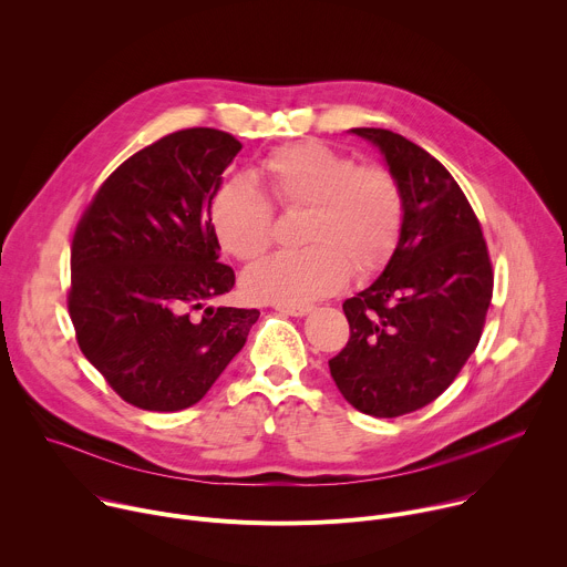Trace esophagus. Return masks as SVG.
Segmentation results:
<instances>
[{
    "instance_id": "1",
    "label": "esophagus",
    "mask_w": 567,
    "mask_h": 567,
    "mask_svg": "<svg viewBox=\"0 0 567 567\" xmlns=\"http://www.w3.org/2000/svg\"><path fill=\"white\" fill-rule=\"evenodd\" d=\"M278 311L287 313V316H305L309 313L313 307L311 305H276Z\"/></svg>"
}]
</instances>
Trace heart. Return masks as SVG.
<instances>
[{"mask_svg": "<svg viewBox=\"0 0 567 567\" xmlns=\"http://www.w3.org/2000/svg\"><path fill=\"white\" fill-rule=\"evenodd\" d=\"M258 177L278 206L307 210L302 245L309 249L254 265L241 278L251 300L305 305L341 291L352 274H377L390 260L403 226V193L385 166H357L346 152L300 141L265 156ZM208 215L228 256L251 262L269 249L274 213L247 179L224 182Z\"/></svg>", "mask_w": 567, "mask_h": 567, "instance_id": "1", "label": "heart"}]
</instances>
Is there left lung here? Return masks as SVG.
<instances>
[{
  "instance_id": "1",
  "label": "left lung",
  "mask_w": 567,
  "mask_h": 567,
  "mask_svg": "<svg viewBox=\"0 0 567 567\" xmlns=\"http://www.w3.org/2000/svg\"><path fill=\"white\" fill-rule=\"evenodd\" d=\"M379 147L403 193V226L379 278L343 302L348 346L330 372L372 417L424 409L477 348L494 274L480 221L435 156L390 130L354 127Z\"/></svg>"
}]
</instances>
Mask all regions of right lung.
Instances as JSON below:
<instances>
[{
  "instance_id": "obj_1",
  "label": "right lung",
  "mask_w": 567,
  "mask_h": 567,
  "mask_svg": "<svg viewBox=\"0 0 567 567\" xmlns=\"http://www.w3.org/2000/svg\"><path fill=\"white\" fill-rule=\"evenodd\" d=\"M239 150L221 130L173 132L121 164L78 221L66 300L75 339L141 411L190 409L260 316L213 305L235 274L219 262L210 199Z\"/></svg>"
}]
</instances>
